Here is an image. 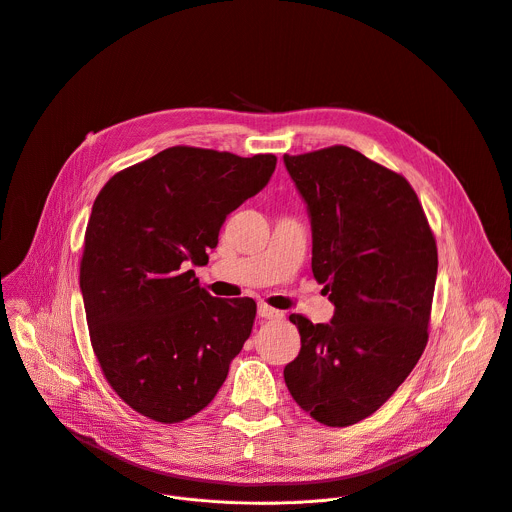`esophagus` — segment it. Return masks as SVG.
Instances as JSON below:
<instances>
[{"mask_svg":"<svg viewBox=\"0 0 512 512\" xmlns=\"http://www.w3.org/2000/svg\"><path fill=\"white\" fill-rule=\"evenodd\" d=\"M257 314H259V318H263V320H281V318H283V312H279V310H275V308H271V306H267V304H259Z\"/></svg>","mask_w":512,"mask_h":512,"instance_id":"esophagus-1","label":"esophagus"}]
</instances>
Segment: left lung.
<instances>
[{"instance_id": "1", "label": "left lung", "mask_w": 512, "mask_h": 512, "mask_svg": "<svg viewBox=\"0 0 512 512\" xmlns=\"http://www.w3.org/2000/svg\"><path fill=\"white\" fill-rule=\"evenodd\" d=\"M312 223V271L328 324L291 314L300 354L283 369L296 403L346 427L373 415L427 344L437 247L411 184L346 145L283 156Z\"/></svg>"}]
</instances>
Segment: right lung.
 Returning <instances> with one entry per match:
<instances>
[{
	"mask_svg": "<svg viewBox=\"0 0 512 512\" xmlns=\"http://www.w3.org/2000/svg\"><path fill=\"white\" fill-rule=\"evenodd\" d=\"M277 158L176 145L117 172L85 233L81 291L91 344L137 413L180 423L223 387L251 334V298H212L206 265L227 214L265 188Z\"/></svg>",
	"mask_w": 512,
	"mask_h": 512,
	"instance_id": "1",
	"label": "right lung"
}]
</instances>
